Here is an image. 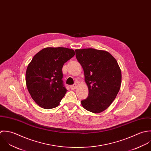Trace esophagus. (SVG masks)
<instances>
[{
  "label": "esophagus",
  "instance_id": "34e87169",
  "mask_svg": "<svg viewBox=\"0 0 151 151\" xmlns=\"http://www.w3.org/2000/svg\"><path fill=\"white\" fill-rule=\"evenodd\" d=\"M76 87H77L76 84H74V85L70 86V89H71L72 90H74V89H75L76 88Z\"/></svg>",
  "mask_w": 151,
  "mask_h": 151
}]
</instances>
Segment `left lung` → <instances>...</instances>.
<instances>
[{
	"label": "left lung",
	"instance_id": "obj_1",
	"mask_svg": "<svg viewBox=\"0 0 151 151\" xmlns=\"http://www.w3.org/2000/svg\"><path fill=\"white\" fill-rule=\"evenodd\" d=\"M75 52L89 89L88 98L81 101L82 106L91 113H101L110 106L120 89V68L107 51L85 48L76 50Z\"/></svg>",
	"mask_w": 151,
	"mask_h": 151
}]
</instances>
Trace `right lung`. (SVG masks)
Masks as SVG:
<instances>
[{"mask_svg":"<svg viewBox=\"0 0 151 151\" xmlns=\"http://www.w3.org/2000/svg\"><path fill=\"white\" fill-rule=\"evenodd\" d=\"M75 54L72 49L47 47L34 56L26 70V82L39 106L51 109L60 104L67 91L62 80V67Z\"/></svg>","mask_w":151,"mask_h":151,"instance_id":"right-lung-1","label":"right lung"}]
</instances>
